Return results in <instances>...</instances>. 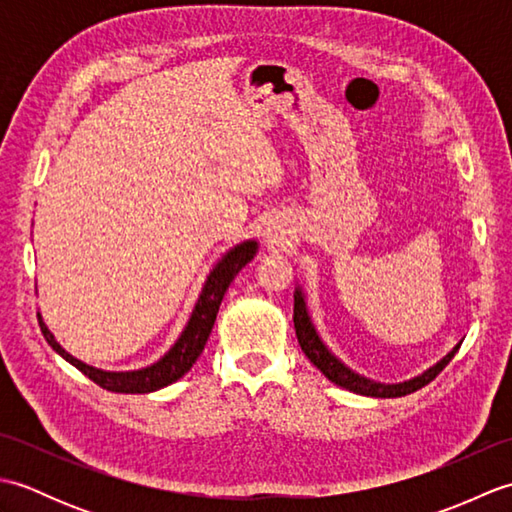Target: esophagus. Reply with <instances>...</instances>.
Masks as SVG:
<instances>
[{
    "mask_svg": "<svg viewBox=\"0 0 512 512\" xmlns=\"http://www.w3.org/2000/svg\"><path fill=\"white\" fill-rule=\"evenodd\" d=\"M277 235H273V233H268V239H275Z\"/></svg>",
    "mask_w": 512,
    "mask_h": 512,
    "instance_id": "obj_1",
    "label": "esophagus"
}]
</instances>
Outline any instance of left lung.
Segmentation results:
<instances>
[{"label":"left lung","mask_w":512,"mask_h":512,"mask_svg":"<svg viewBox=\"0 0 512 512\" xmlns=\"http://www.w3.org/2000/svg\"><path fill=\"white\" fill-rule=\"evenodd\" d=\"M292 321H295V330H297V339H299V345L303 354H306L310 358V363L321 369V372L325 374V378L332 380L334 385H339L343 389H350L354 391V394H361V396H372V398H400V396H407V394H413V391L422 389L424 385H429L433 378H436L444 367L449 365L451 358L455 356V352L460 350L462 341L453 347V350L440 358V361L429 367L427 372H422L420 376H413L409 380H405V383H376V380H369L361 374L352 372L350 367H347L345 363H341L339 358H336L330 350L328 345H325L321 341V336L317 332V328H314V323L310 319V312H308V306H306V297H303L301 288L295 290V314H292Z\"/></svg>","instance_id":"1"}]
</instances>
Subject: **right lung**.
I'll use <instances>...</instances> for the list:
<instances>
[{
	"instance_id": "obj_1",
	"label": "right lung",
	"mask_w": 512,
	"mask_h": 512,
	"mask_svg": "<svg viewBox=\"0 0 512 512\" xmlns=\"http://www.w3.org/2000/svg\"><path fill=\"white\" fill-rule=\"evenodd\" d=\"M255 255H257L255 239H246V242L228 250L220 262L215 264L209 277H206L200 297L195 301V308L191 312L187 325H184L182 334L178 336V341L169 347V352L162 356L160 361H156L154 365H147L143 369H134V372H105V369H96L88 363L79 361V358H74L70 352L63 350V347L57 343V339H54V334L48 330V325L43 323L41 314H37L41 332L46 336V341L54 352L63 356L65 361L74 365L90 380H94L99 387L107 391H116V394H149V391H156L176 383V380L187 374L193 367V363L198 361V356L202 354L206 345V339H209V334L213 330V323L217 317V310H220V303L224 299V292L228 290V286H231V281L235 279L239 270H242Z\"/></svg>"
}]
</instances>
